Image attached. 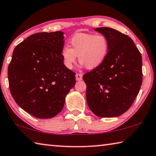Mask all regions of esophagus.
I'll return each instance as SVG.
<instances>
[{
    "label": "esophagus",
    "mask_w": 156,
    "mask_h": 156,
    "mask_svg": "<svg viewBox=\"0 0 156 156\" xmlns=\"http://www.w3.org/2000/svg\"><path fill=\"white\" fill-rule=\"evenodd\" d=\"M76 80H81L83 79V74L82 73H76Z\"/></svg>",
    "instance_id": "obj_1"
}]
</instances>
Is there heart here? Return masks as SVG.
Wrapping results in <instances>:
<instances>
[{
	"label": "heart",
	"instance_id": "heart-1",
	"mask_svg": "<svg viewBox=\"0 0 156 156\" xmlns=\"http://www.w3.org/2000/svg\"><path fill=\"white\" fill-rule=\"evenodd\" d=\"M61 55L63 64L67 69H72L78 55V61L87 69H93L101 66L106 60L109 51L108 39L103 35L80 33L70 39Z\"/></svg>",
	"mask_w": 156,
	"mask_h": 156
}]
</instances>
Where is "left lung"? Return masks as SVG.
Masks as SVG:
<instances>
[{"label":"left lung","instance_id":"obj_1","mask_svg":"<svg viewBox=\"0 0 156 156\" xmlns=\"http://www.w3.org/2000/svg\"><path fill=\"white\" fill-rule=\"evenodd\" d=\"M94 30L106 37L109 51L101 66L83 76L87 104L98 117H117L131 107L139 92L142 56L127 35L108 27Z\"/></svg>","mask_w":156,"mask_h":156}]
</instances>
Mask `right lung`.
I'll return each instance as SVG.
<instances>
[{
	"instance_id": "obj_1",
	"label": "right lung",
	"mask_w": 156,
	"mask_h": 156,
	"mask_svg": "<svg viewBox=\"0 0 156 156\" xmlns=\"http://www.w3.org/2000/svg\"><path fill=\"white\" fill-rule=\"evenodd\" d=\"M63 39L61 31L33 34L15 48L8 67L14 100L38 119L60 112L76 84V73L64 66L61 55Z\"/></svg>"
}]
</instances>
